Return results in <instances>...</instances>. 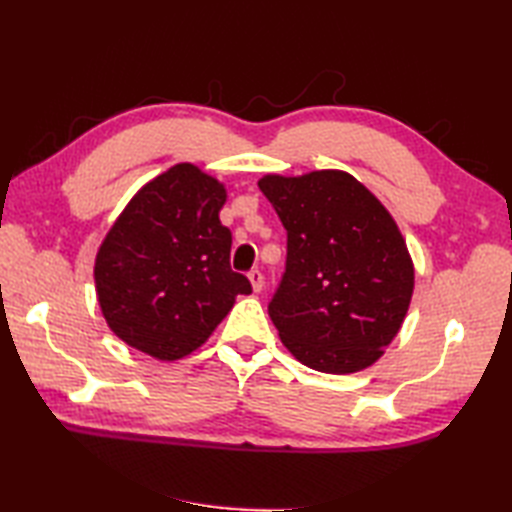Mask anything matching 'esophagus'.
Masks as SVG:
<instances>
[{
  "mask_svg": "<svg viewBox=\"0 0 512 512\" xmlns=\"http://www.w3.org/2000/svg\"><path fill=\"white\" fill-rule=\"evenodd\" d=\"M248 279H250V284H253V290H255V292L262 290V286H264V275H262V270H259V268H253V270H250V273H248Z\"/></svg>",
  "mask_w": 512,
  "mask_h": 512,
  "instance_id": "esophagus-1",
  "label": "esophagus"
}]
</instances>
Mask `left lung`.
<instances>
[{"label":"left lung","mask_w":512,"mask_h":512,"mask_svg":"<svg viewBox=\"0 0 512 512\" xmlns=\"http://www.w3.org/2000/svg\"><path fill=\"white\" fill-rule=\"evenodd\" d=\"M259 189L286 228V270L268 303L281 341L303 365L352 374L398 334L413 266L396 222L343 171L266 176Z\"/></svg>","instance_id":"1"}]
</instances>
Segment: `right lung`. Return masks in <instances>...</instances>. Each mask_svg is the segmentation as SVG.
I'll use <instances>...</instances> for the list:
<instances>
[{
	"instance_id": "right-lung-1",
	"label": "right lung",
	"mask_w": 512,
	"mask_h": 512,
	"mask_svg": "<svg viewBox=\"0 0 512 512\" xmlns=\"http://www.w3.org/2000/svg\"><path fill=\"white\" fill-rule=\"evenodd\" d=\"M226 191L198 167H171L140 189L96 255L94 279L107 325L160 361L200 347L246 275L231 268L233 235L220 222Z\"/></svg>"
}]
</instances>
